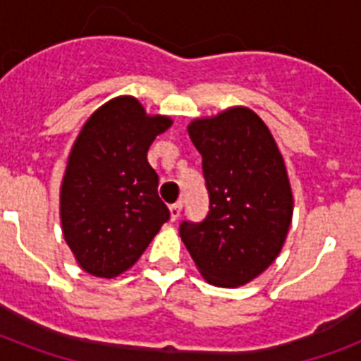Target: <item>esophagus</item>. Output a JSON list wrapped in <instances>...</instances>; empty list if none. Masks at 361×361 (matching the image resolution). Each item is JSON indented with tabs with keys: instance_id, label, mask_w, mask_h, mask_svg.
I'll list each match as a JSON object with an SVG mask.
<instances>
[{
	"instance_id": "1",
	"label": "esophagus",
	"mask_w": 361,
	"mask_h": 361,
	"mask_svg": "<svg viewBox=\"0 0 361 361\" xmlns=\"http://www.w3.org/2000/svg\"><path fill=\"white\" fill-rule=\"evenodd\" d=\"M181 208H183V202H181V200H178V202L172 204V206H170V219L172 221L180 219Z\"/></svg>"
}]
</instances>
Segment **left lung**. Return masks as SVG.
Listing matches in <instances>:
<instances>
[{
  "label": "left lung",
  "instance_id": "obj_1",
  "mask_svg": "<svg viewBox=\"0 0 361 361\" xmlns=\"http://www.w3.org/2000/svg\"><path fill=\"white\" fill-rule=\"evenodd\" d=\"M189 136L202 155L208 215L181 221L180 236L200 274L240 286L279 255L292 219L285 163L264 121L249 109L195 120Z\"/></svg>",
  "mask_w": 361,
  "mask_h": 361
}]
</instances>
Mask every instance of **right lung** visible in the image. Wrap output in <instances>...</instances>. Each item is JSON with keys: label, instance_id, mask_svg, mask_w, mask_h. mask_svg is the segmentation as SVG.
<instances>
[{"label": "right lung", "instance_id": "add662e5", "mask_svg": "<svg viewBox=\"0 0 361 361\" xmlns=\"http://www.w3.org/2000/svg\"><path fill=\"white\" fill-rule=\"evenodd\" d=\"M170 125V118L146 116L136 99L118 97L76 138L61 185V225L87 274L110 279L129 269L170 219L147 163L152 142Z\"/></svg>", "mask_w": 361, "mask_h": 361}]
</instances>
